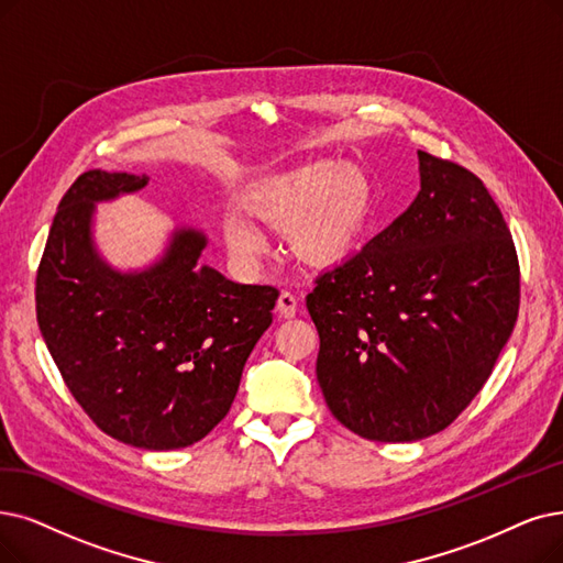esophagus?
<instances>
[{
    "label": "esophagus",
    "instance_id": "esophagus-1",
    "mask_svg": "<svg viewBox=\"0 0 563 563\" xmlns=\"http://www.w3.org/2000/svg\"><path fill=\"white\" fill-rule=\"evenodd\" d=\"M277 311L282 319H294L296 311H298V300L294 294H288V290H282L279 300H277Z\"/></svg>",
    "mask_w": 563,
    "mask_h": 563
}]
</instances>
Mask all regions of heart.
<instances>
[{
  "mask_svg": "<svg viewBox=\"0 0 563 563\" xmlns=\"http://www.w3.org/2000/svg\"><path fill=\"white\" fill-rule=\"evenodd\" d=\"M219 233L229 254L254 267L267 254L261 229L288 233L290 252L309 265H334L353 254L374 212V189L357 166L313 162L265 177L240 198Z\"/></svg>",
  "mask_w": 563,
  "mask_h": 563,
  "instance_id": "1",
  "label": "heart"
}]
</instances>
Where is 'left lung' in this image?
I'll use <instances>...</instances> for the list:
<instances>
[{
    "instance_id": "1",
    "label": "left lung",
    "mask_w": 563,
    "mask_h": 563,
    "mask_svg": "<svg viewBox=\"0 0 563 563\" xmlns=\"http://www.w3.org/2000/svg\"><path fill=\"white\" fill-rule=\"evenodd\" d=\"M420 191L307 296L328 409L357 437L445 430L492 374L520 309V265L481 179L418 150Z\"/></svg>"
}]
</instances>
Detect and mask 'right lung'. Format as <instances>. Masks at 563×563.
Listing matches in <instances>:
<instances>
[{
	"label": "right lung",
	"mask_w": 563,
	"mask_h": 563,
	"mask_svg": "<svg viewBox=\"0 0 563 563\" xmlns=\"http://www.w3.org/2000/svg\"><path fill=\"white\" fill-rule=\"evenodd\" d=\"M147 183L87 170L64 194L36 273V321L99 430L145 451H175L229 413L279 290L235 284L200 263L208 238L196 229H175L145 269L106 263L92 235L97 203Z\"/></svg>",
	"instance_id": "right-lung-1"
}]
</instances>
